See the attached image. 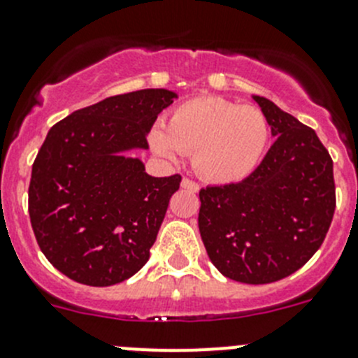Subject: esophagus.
Wrapping results in <instances>:
<instances>
[{"mask_svg":"<svg viewBox=\"0 0 358 358\" xmlns=\"http://www.w3.org/2000/svg\"><path fill=\"white\" fill-rule=\"evenodd\" d=\"M182 187L183 189H187V191H191V192H198V183L196 182H192V180H189V178H183L182 180Z\"/></svg>","mask_w":358,"mask_h":358,"instance_id":"1","label":"esophagus"}]
</instances>
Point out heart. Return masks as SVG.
Returning a JSON list of instances; mask_svg holds the SVG:
<instances>
[{
  "instance_id": "b5f03b06",
  "label": "heart",
  "mask_w": 358,
  "mask_h": 358,
  "mask_svg": "<svg viewBox=\"0 0 358 358\" xmlns=\"http://www.w3.org/2000/svg\"><path fill=\"white\" fill-rule=\"evenodd\" d=\"M271 143V124L260 108L219 96L187 99L150 131L155 153L192 155L199 178L215 185L239 183L255 171Z\"/></svg>"
}]
</instances>
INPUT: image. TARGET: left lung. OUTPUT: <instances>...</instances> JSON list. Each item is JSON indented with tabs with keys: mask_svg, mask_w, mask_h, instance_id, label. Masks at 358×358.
<instances>
[{
	"mask_svg": "<svg viewBox=\"0 0 358 358\" xmlns=\"http://www.w3.org/2000/svg\"><path fill=\"white\" fill-rule=\"evenodd\" d=\"M275 143L248 178L199 191L208 259L235 282L271 283L298 271L323 244L336 210L334 162L312 128L262 96Z\"/></svg>",
	"mask_w": 358,
	"mask_h": 358,
	"instance_id": "1",
	"label": "left lung"
}]
</instances>
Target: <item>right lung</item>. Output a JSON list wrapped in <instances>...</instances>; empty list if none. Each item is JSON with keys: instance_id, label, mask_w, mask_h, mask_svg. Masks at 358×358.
Here are the masks:
<instances>
[{"instance_id": "1", "label": "right lung", "mask_w": 358, "mask_h": 358, "mask_svg": "<svg viewBox=\"0 0 358 358\" xmlns=\"http://www.w3.org/2000/svg\"><path fill=\"white\" fill-rule=\"evenodd\" d=\"M167 89L110 96L59 121L31 167L28 210L38 248L83 285L124 282L150 259L182 176L157 178L130 151L148 150Z\"/></svg>"}]
</instances>
